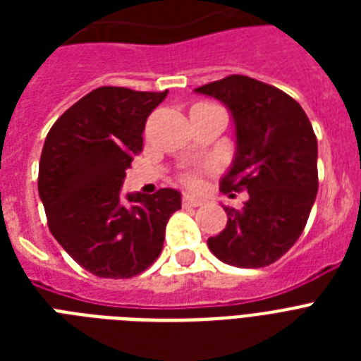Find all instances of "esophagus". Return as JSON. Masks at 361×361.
I'll return each instance as SVG.
<instances>
[{"instance_id":"esophagus-1","label":"esophagus","mask_w":361,"mask_h":361,"mask_svg":"<svg viewBox=\"0 0 361 361\" xmlns=\"http://www.w3.org/2000/svg\"><path fill=\"white\" fill-rule=\"evenodd\" d=\"M181 204H183V206H192V208H197V206H202L204 200L202 198L192 197V195H183V198H181Z\"/></svg>"}]
</instances>
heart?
Listing matches in <instances>:
<instances>
[{"mask_svg":"<svg viewBox=\"0 0 361 361\" xmlns=\"http://www.w3.org/2000/svg\"><path fill=\"white\" fill-rule=\"evenodd\" d=\"M200 106H215V104L198 103V104H195L192 109H200ZM181 181H183L185 185L192 187V189H197V187L200 185V176H198L197 172H185V174H181Z\"/></svg>","mask_w":361,"mask_h":361,"instance_id":"heart-1","label":"heart"}]
</instances>
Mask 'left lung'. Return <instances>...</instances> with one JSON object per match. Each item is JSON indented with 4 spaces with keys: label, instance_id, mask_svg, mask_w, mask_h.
<instances>
[{
    "label": "left lung",
    "instance_id": "obj_1",
    "mask_svg": "<svg viewBox=\"0 0 361 361\" xmlns=\"http://www.w3.org/2000/svg\"><path fill=\"white\" fill-rule=\"evenodd\" d=\"M228 106L238 155L223 192H249L241 208H225V231L208 247L221 262L264 268L302 236L319 191L317 136L298 101L260 80L231 75L197 87ZM236 197V195H231Z\"/></svg>",
    "mask_w": 361,
    "mask_h": 361
}]
</instances>
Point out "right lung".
Instances as JSON below:
<instances>
[{
  "label": "right lung",
  "instance_id": "add662e5",
  "mask_svg": "<svg viewBox=\"0 0 361 361\" xmlns=\"http://www.w3.org/2000/svg\"><path fill=\"white\" fill-rule=\"evenodd\" d=\"M166 92L103 86L76 101L48 130L39 197L48 228L71 258L103 279H129L161 255L180 192L120 197L125 170L144 147L147 116Z\"/></svg>",
  "mask_w": 361,
  "mask_h": 361
}]
</instances>
